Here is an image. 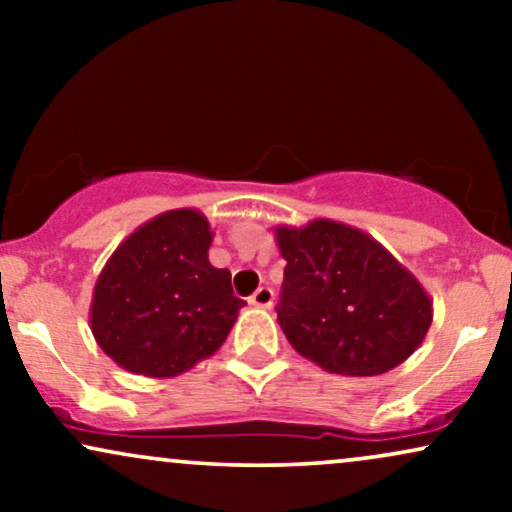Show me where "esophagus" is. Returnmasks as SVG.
<instances>
[{"instance_id": "34e87169", "label": "esophagus", "mask_w": 512, "mask_h": 512, "mask_svg": "<svg viewBox=\"0 0 512 512\" xmlns=\"http://www.w3.org/2000/svg\"><path fill=\"white\" fill-rule=\"evenodd\" d=\"M272 303H274V291L269 289V286H260V289L250 296V305H255V308H272Z\"/></svg>"}]
</instances>
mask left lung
Masks as SVG:
<instances>
[{
  "mask_svg": "<svg viewBox=\"0 0 512 512\" xmlns=\"http://www.w3.org/2000/svg\"><path fill=\"white\" fill-rule=\"evenodd\" d=\"M274 233L286 260L276 320L298 354L330 373L368 378L419 349L433 301L378 240L330 219Z\"/></svg>",
  "mask_w": 512,
  "mask_h": 512,
  "instance_id": "8db88e82",
  "label": "left lung"
}]
</instances>
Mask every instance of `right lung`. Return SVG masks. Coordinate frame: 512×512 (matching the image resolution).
<instances>
[{
  "label": "right lung",
  "mask_w": 512,
  "mask_h": 512,
  "mask_svg": "<svg viewBox=\"0 0 512 512\" xmlns=\"http://www.w3.org/2000/svg\"><path fill=\"white\" fill-rule=\"evenodd\" d=\"M214 240L197 209L158 214L117 245L91 298V332L120 368L173 378L226 342L245 301L209 262Z\"/></svg>",
  "instance_id": "obj_1"
}]
</instances>
